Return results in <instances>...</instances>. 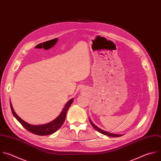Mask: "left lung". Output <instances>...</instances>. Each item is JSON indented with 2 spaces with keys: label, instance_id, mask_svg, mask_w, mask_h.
I'll return each mask as SVG.
<instances>
[{
  "label": "left lung",
  "instance_id": "8db88e82",
  "mask_svg": "<svg viewBox=\"0 0 161 161\" xmlns=\"http://www.w3.org/2000/svg\"><path fill=\"white\" fill-rule=\"evenodd\" d=\"M89 121H90V123L91 124V125L94 127V128L95 130H96L97 131H99V133L104 135H107V136H112V137H118V136H122L123 135H118V134H114V133H110V132H108V131H104L102 129H101L100 128H99L98 126H97L96 125H95L92 122V121L89 119Z\"/></svg>",
  "mask_w": 161,
  "mask_h": 161
}]
</instances>
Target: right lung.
<instances>
[{
	"label": "right lung",
	"mask_w": 161,
	"mask_h": 161,
	"mask_svg": "<svg viewBox=\"0 0 161 161\" xmlns=\"http://www.w3.org/2000/svg\"><path fill=\"white\" fill-rule=\"evenodd\" d=\"M73 101H74V98L70 99L66 103L61 113L57 118H55L54 120H53L50 123L43 124V125H31L25 121L16 113V112L13 109L11 101H10V106H11V111L13 115L16 118V119L23 125L24 128H25L26 130H28L29 131H30L32 133H34L38 135L43 136V135H48L57 131L62 126V125L64 124L65 121L67 111L69 108L70 106L73 103Z\"/></svg>",
	"instance_id": "1"
}]
</instances>
